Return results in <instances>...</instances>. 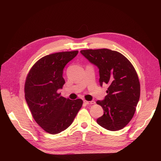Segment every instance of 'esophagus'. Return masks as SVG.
Segmentation results:
<instances>
[{
    "label": "esophagus",
    "mask_w": 161,
    "mask_h": 161,
    "mask_svg": "<svg viewBox=\"0 0 161 161\" xmlns=\"http://www.w3.org/2000/svg\"><path fill=\"white\" fill-rule=\"evenodd\" d=\"M84 103L86 105H90V104H95V102L94 101H84Z\"/></svg>",
    "instance_id": "1"
}]
</instances>
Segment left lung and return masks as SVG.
I'll return each mask as SVG.
<instances>
[{"label":"left lung","instance_id":"obj_1","mask_svg":"<svg viewBox=\"0 0 161 161\" xmlns=\"http://www.w3.org/2000/svg\"><path fill=\"white\" fill-rule=\"evenodd\" d=\"M80 53L99 69L100 85L108 86L105 99L97 101L104 111L97 119V124L110 131L121 130L132 119L140 99V85L136 70L116 51L104 48Z\"/></svg>","mask_w":161,"mask_h":161}]
</instances>
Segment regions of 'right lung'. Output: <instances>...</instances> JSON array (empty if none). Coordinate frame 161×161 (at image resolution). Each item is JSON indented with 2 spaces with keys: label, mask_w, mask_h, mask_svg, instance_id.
<instances>
[{
  "label": "right lung",
  "mask_w": 161,
  "mask_h": 161,
  "mask_svg": "<svg viewBox=\"0 0 161 161\" xmlns=\"http://www.w3.org/2000/svg\"><path fill=\"white\" fill-rule=\"evenodd\" d=\"M78 51L52 53L42 58L29 72L25 97L34 119L47 133L56 134L67 129L81 108L82 100L60 96L65 83L63 70Z\"/></svg>",
  "instance_id": "obj_1"
}]
</instances>
